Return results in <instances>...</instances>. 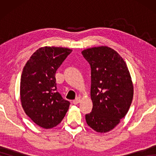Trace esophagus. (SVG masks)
<instances>
[{
  "instance_id": "obj_1",
  "label": "esophagus",
  "mask_w": 156,
  "mask_h": 156,
  "mask_svg": "<svg viewBox=\"0 0 156 156\" xmlns=\"http://www.w3.org/2000/svg\"><path fill=\"white\" fill-rule=\"evenodd\" d=\"M80 101H81V99H80V98L78 97L74 100H73V101H72V103H73L74 104H77L80 103Z\"/></svg>"
}]
</instances>
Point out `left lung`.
Returning <instances> with one entry per match:
<instances>
[{"instance_id": "left-lung-1", "label": "left lung", "mask_w": 156, "mask_h": 156, "mask_svg": "<svg viewBox=\"0 0 156 156\" xmlns=\"http://www.w3.org/2000/svg\"><path fill=\"white\" fill-rule=\"evenodd\" d=\"M82 54L91 69L93 108L85 116L87 123L98 133H106L129 112L133 97L131 74L120 55L107 46L86 49Z\"/></svg>"}]
</instances>
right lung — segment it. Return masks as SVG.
<instances>
[{
	"label": "right lung",
	"instance_id": "right-lung-1",
	"mask_svg": "<svg viewBox=\"0 0 156 156\" xmlns=\"http://www.w3.org/2000/svg\"><path fill=\"white\" fill-rule=\"evenodd\" d=\"M72 50L42 47L35 51L23 68L20 79L21 105L27 116L48 129L62 121L69 102L57 91L55 73Z\"/></svg>",
	"mask_w": 156,
	"mask_h": 156
}]
</instances>
